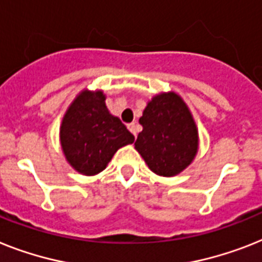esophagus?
<instances>
[{"mask_svg": "<svg viewBox=\"0 0 262 262\" xmlns=\"http://www.w3.org/2000/svg\"><path fill=\"white\" fill-rule=\"evenodd\" d=\"M127 127H128L129 131L134 134V136H136V134H138V126H136V123H129Z\"/></svg>", "mask_w": 262, "mask_h": 262, "instance_id": "esophagus-1", "label": "esophagus"}]
</instances>
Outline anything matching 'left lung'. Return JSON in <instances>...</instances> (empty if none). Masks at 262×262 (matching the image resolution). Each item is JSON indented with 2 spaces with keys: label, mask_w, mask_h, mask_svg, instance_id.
Wrapping results in <instances>:
<instances>
[{
  "label": "left lung",
  "mask_w": 262,
  "mask_h": 262,
  "mask_svg": "<svg viewBox=\"0 0 262 262\" xmlns=\"http://www.w3.org/2000/svg\"><path fill=\"white\" fill-rule=\"evenodd\" d=\"M143 131L135 142L151 171L172 177L191 163L198 148V133L187 105L174 92L155 96L139 119Z\"/></svg>",
  "instance_id": "obj_1"
}]
</instances>
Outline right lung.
<instances>
[{"mask_svg": "<svg viewBox=\"0 0 262 262\" xmlns=\"http://www.w3.org/2000/svg\"><path fill=\"white\" fill-rule=\"evenodd\" d=\"M104 100L100 91H84L62 119V151L71 166L84 175L103 171L118 148L135 139L120 119L110 114Z\"/></svg>", "mask_w": 262, "mask_h": 262, "instance_id": "right-lung-1", "label": "right lung"}]
</instances>
